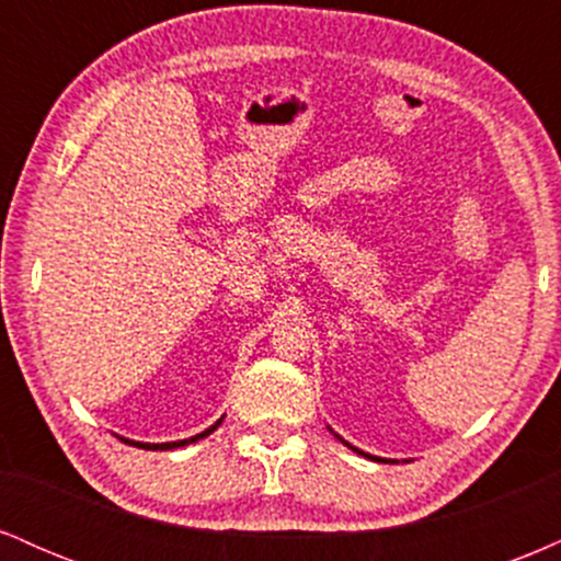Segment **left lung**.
Segmentation results:
<instances>
[{
  "label": "left lung",
  "instance_id": "8db88e82",
  "mask_svg": "<svg viewBox=\"0 0 561 561\" xmlns=\"http://www.w3.org/2000/svg\"><path fill=\"white\" fill-rule=\"evenodd\" d=\"M340 437V435H337ZM345 443V440H343ZM345 446H351V443H345ZM353 448V446H351ZM353 450H358V448H353ZM358 454H364V450H358ZM366 456H369V454H366ZM369 459H377V456H369ZM377 461H382V459H377Z\"/></svg>",
  "mask_w": 561,
  "mask_h": 561
}]
</instances>
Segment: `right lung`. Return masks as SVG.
Returning <instances> with one entry per match:
<instances>
[{
  "label": "right lung",
  "mask_w": 561,
  "mask_h": 561,
  "mask_svg": "<svg viewBox=\"0 0 561 561\" xmlns=\"http://www.w3.org/2000/svg\"><path fill=\"white\" fill-rule=\"evenodd\" d=\"M218 424H221V420H218L216 424H210L208 430H203V433L199 435H195V437H186V440H173V443H137V440H126V437H121V440L124 443H131V446H137V448H147V450H171V448H184V446H190V443H197V440H203V437H208L210 433H214V430L218 427Z\"/></svg>",
  "instance_id": "right-lung-1"
}]
</instances>
